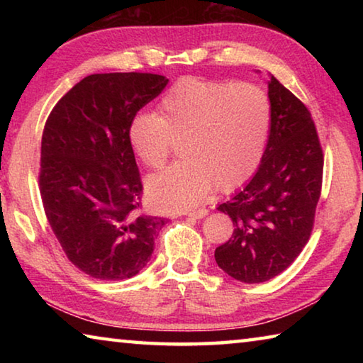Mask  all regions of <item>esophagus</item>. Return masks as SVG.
Here are the masks:
<instances>
[{"label": "esophagus", "mask_w": 363, "mask_h": 363, "mask_svg": "<svg viewBox=\"0 0 363 363\" xmlns=\"http://www.w3.org/2000/svg\"><path fill=\"white\" fill-rule=\"evenodd\" d=\"M186 214L187 218H194V219H201V218H205L206 214H208V211L205 210V208H201V210H195V211H186L184 213Z\"/></svg>", "instance_id": "obj_1"}]
</instances>
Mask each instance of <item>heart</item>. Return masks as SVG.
<instances>
[{"instance_id": "b5f03b06", "label": "heart", "mask_w": 363, "mask_h": 363, "mask_svg": "<svg viewBox=\"0 0 363 363\" xmlns=\"http://www.w3.org/2000/svg\"><path fill=\"white\" fill-rule=\"evenodd\" d=\"M272 107L250 83L187 77L158 104V115L139 112L126 138L147 168H162L179 143L182 160L147 179L145 194L158 210H186L201 203L216 186L232 192L248 182L266 152Z\"/></svg>"}]
</instances>
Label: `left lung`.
Returning a JSON list of instances; mask_svg holds the SVG:
<instances>
[{"label":"left lung","instance_id":"1","mask_svg":"<svg viewBox=\"0 0 363 363\" xmlns=\"http://www.w3.org/2000/svg\"><path fill=\"white\" fill-rule=\"evenodd\" d=\"M267 75L272 125L266 152L253 177L218 206L235 229L214 259L243 284L274 279L296 259L311 237L322 187L323 153L309 110Z\"/></svg>","mask_w":363,"mask_h":363}]
</instances>
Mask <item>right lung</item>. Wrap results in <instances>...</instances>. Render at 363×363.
Masks as SVG:
<instances>
[{
    "label": "right lung",
    "mask_w": 363,
    "mask_h": 363,
    "mask_svg": "<svg viewBox=\"0 0 363 363\" xmlns=\"http://www.w3.org/2000/svg\"><path fill=\"white\" fill-rule=\"evenodd\" d=\"M168 82L153 73H96L73 86L46 121L43 206L67 257L94 279L139 274L164 225L138 211L143 184L126 128Z\"/></svg>",
    "instance_id": "obj_1"
}]
</instances>
